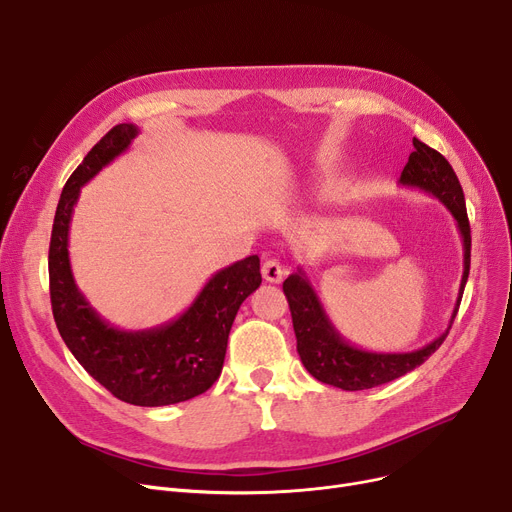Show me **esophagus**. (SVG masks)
Here are the masks:
<instances>
[{"instance_id":"1","label":"esophagus","mask_w":512,"mask_h":512,"mask_svg":"<svg viewBox=\"0 0 512 512\" xmlns=\"http://www.w3.org/2000/svg\"><path fill=\"white\" fill-rule=\"evenodd\" d=\"M261 276L265 282H272V284H280L286 276V270L282 267L280 261L276 259H267L263 265H261Z\"/></svg>"}]
</instances>
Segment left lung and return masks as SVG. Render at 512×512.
Listing matches in <instances>:
<instances>
[{"mask_svg": "<svg viewBox=\"0 0 512 512\" xmlns=\"http://www.w3.org/2000/svg\"><path fill=\"white\" fill-rule=\"evenodd\" d=\"M415 151L409 155L405 170L400 174L398 184L419 188V191L436 197L452 213L456 228L463 238V278L459 286L448 328L429 344L409 353H373L348 342L332 324L317 292L307 278L303 267L284 280V294L290 305L292 326L297 334V351L305 369L315 380L342 388V390H367L388 384L400 375L419 367L429 355L436 353L452 321L459 311L463 290L469 278L471 265V228L465 207V195L459 178H456L448 159L436 149L427 147L419 139H413Z\"/></svg>", "mask_w": 512, "mask_h": 512, "instance_id": "left-lung-1", "label": "left lung"}]
</instances>
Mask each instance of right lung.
Listing matches in <instances>:
<instances>
[{
    "instance_id": "add662e5",
    "label": "right lung",
    "mask_w": 512,
    "mask_h": 512,
    "mask_svg": "<svg viewBox=\"0 0 512 512\" xmlns=\"http://www.w3.org/2000/svg\"><path fill=\"white\" fill-rule=\"evenodd\" d=\"M139 126L118 124L68 178L49 242V294L60 336L74 359L116 398L137 407H166L209 390L220 378L232 321L261 284L259 257L215 272L184 313L149 330H120L78 290L68 236L80 188L122 155Z\"/></svg>"
}]
</instances>
